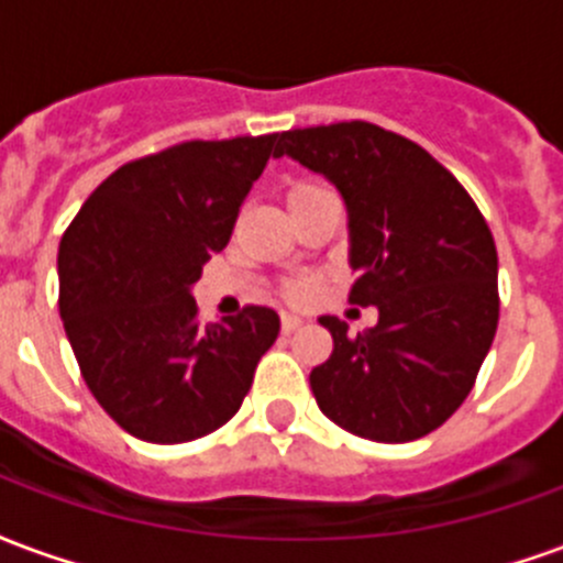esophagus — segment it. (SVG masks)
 <instances>
[{"mask_svg":"<svg viewBox=\"0 0 563 563\" xmlns=\"http://www.w3.org/2000/svg\"><path fill=\"white\" fill-rule=\"evenodd\" d=\"M301 322H305V319H301V317H295V313H283V317H280V329H283V334H292V331L298 329V325H301Z\"/></svg>","mask_w":563,"mask_h":563,"instance_id":"1","label":"esophagus"}]
</instances>
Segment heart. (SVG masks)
<instances>
[{
  "label": "heart",
  "instance_id": "obj_1",
  "mask_svg": "<svg viewBox=\"0 0 563 563\" xmlns=\"http://www.w3.org/2000/svg\"><path fill=\"white\" fill-rule=\"evenodd\" d=\"M319 192H325V186L317 184V180H292L289 189H286V201H289V208H292V205H301V201L319 196ZM317 292V277H292V280H286L280 286V295L289 305H307Z\"/></svg>",
  "mask_w": 563,
  "mask_h": 563
}]
</instances>
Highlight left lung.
Instances as JSON below:
<instances>
[{"label": "left lung", "instance_id": "obj_1", "mask_svg": "<svg viewBox=\"0 0 563 563\" xmlns=\"http://www.w3.org/2000/svg\"><path fill=\"white\" fill-rule=\"evenodd\" d=\"M329 177L350 210V305L377 307V329L334 338L310 389L331 422L377 443L431 434L471 395L495 341L497 250L467 189L416 141L365 120L289 129L274 156Z\"/></svg>", "mask_w": 563, "mask_h": 563}]
</instances>
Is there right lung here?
Listing matches in <instances>:
<instances>
[{
    "label": "right lung",
    "instance_id": "1",
    "mask_svg": "<svg viewBox=\"0 0 563 563\" xmlns=\"http://www.w3.org/2000/svg\"><path fill=\"white\" fill-rule=\"evenodd\" d=\"M274 135L180 141L120 165L59 241V317L92 398L147 443L229 422L280 319L246 305L201 325L189 286L232 238Z\"/></svg>",
    "mask_w": 563,
    "mask_h": 563
}]
</instances>
